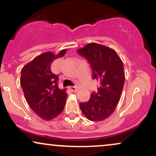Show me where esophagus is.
<instances>
[{"label":"esophagus","instance_id":"obj_1","mask_svg":"<svg viewBox=\"0 0 156 156\" xmlns=\"http://www.w3.org/2000/svg\"><path fill=\"white\" fill-rule=\"evenodd\" d=\"M68 89H70L71 91H73V92H75V91H76V88L75 87V86H70V87H68Z\"/></svg>","mask_w":156,"mask_h":156}]
</instances>
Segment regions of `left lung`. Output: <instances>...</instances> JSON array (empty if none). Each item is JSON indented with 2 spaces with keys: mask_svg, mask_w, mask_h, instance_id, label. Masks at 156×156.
<instances>
[{
  "mask_svg": "<svg viewBox=\"0 0 156 156\" xmlns=\"http://www.w3.org/2000/svg\"><path fill=\"white\" fill-rule=\"evenodd\" d=\"M77 51L87 59L93 78L99 82L97 92L91 93L88 102L80 103V108L90 121H103L112 115L121 98L125 82L123 62L115 50L97 43H90Z\"/></svg>",
  "mask_w": 156,
  "mask_h": 156,
  "instance_id": "1",
  "label": "left lung"
}]
</instances>
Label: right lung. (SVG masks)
<instances>
[{
  "label": "right lung",
  "mask_w": 156,
  "mask_h": 156,
  "mask_svg": "<svg viewBox=\"0 0 156 156\" xmlns=\"http://www.w3.org/2000/svg\"><path fill=\"white\" fill-rule=\"evenodd\" d=\"M66 51L63 49L56 55L51 51L41 54L21 70L20 84L28 105L46 121L57 117L65 108L67 94L58 87V76L51 73V65Z\"/></svg>",
  "instance_id": "1"
}]
</instances>
